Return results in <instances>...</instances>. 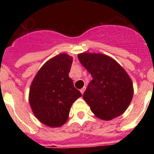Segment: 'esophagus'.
Returning a JSON list of instances; mask_svg holds the SVG:
<instances>
[{"mask_svg":"<svg viewBox=\"0 0 154 154\" xmlns=\"http://www.w3.org/2000/svg\"><path fill=\"white\" fill-rule=\"evenodd\" d=\"M85 87H83L82 89H80V92H81L82 94H83L84 92H85Z\"/></svg>","mask_w":154,"mask_h":154,"instance_id":"1","label":"esophagus"}]
</instances>
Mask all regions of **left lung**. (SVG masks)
Returning <instances> with one entry per match:
<instances>
[{
	"mask_svg": "<svg viewBox=\"0 0 154 154\" xmlns=\"http://www.w3.org/2000/svg\"><path fill=\"white\" fill-rule=\"evenodd\" d=\"M79 60L91 74L83 99L99 119L110 120L126 111L133 96L130 76L112 58L96 53H82Z\"/></svg>",
	"mask_w": 154,
	"mask_h": 154,
	"instance_id": "1",
	"label": "left lung"
}]
</instances>
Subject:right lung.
Listing matches in <instances>:
<instances>
[{
	"mask_svg": "<svg viewBox=\"0 0 154 154\" xmlns=\"http://www.w3.org/2000/svg\"><path fill=\"white\" fill-rule=\"evenodd\" d=\"M72 58L62 53L51 58L35 75L29 92V103L40 122L59 127L68 120L72 103L82 96L69 77Z\"/></svg>",
	"mask_w": 154,
	"mask_h": 154,
	"instance_id": "1",
	"label": "right lung"
}]
</instances>
